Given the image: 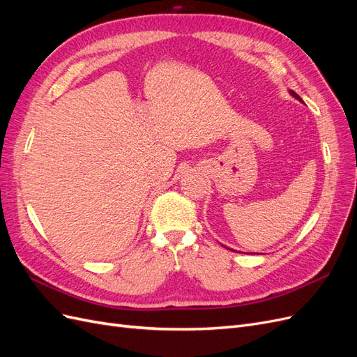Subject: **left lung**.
Returning a JSON list of instances; mask_svg holds the SVG:
<instances>
[{
	"instance_id": "left-lung-1",
	"label": "left lung",
	"mask_w": 357,
	"mask_h": 357,
	"mask_svg": "<svg viewBox=\"0 0 357 357\" xmlns=\"http://www.w3.org/2000/svg\"><path fill=\"white\" fill-rule=\"evenodd\" d=\"M290 93H291V96H295V98H296V100H299L301 102H304V101H302V100H301V96H299V95H298L296 92H294V91H290Z\"/></svg>"
}]
</instances>
